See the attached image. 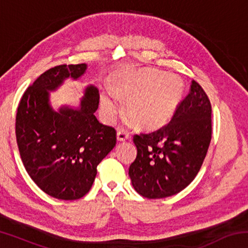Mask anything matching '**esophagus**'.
<instances>
[{
    "label": "esophagus",
    "mask_w": 248,
    "mask_h": 248,
    "mask_svg": "<svg viewBox=\"0 0 248 248\" xmlns=\"http://www.w3.org/2000/svg\"><path fill=\"white\" fill-rule=\"evenodd\" d=\"M130 138H131V136H130V133L127 131V130L119 129L118 131H117V139H118V141L129 140Z\"/></svg>",
    "instance_id": "obj_1"
}]
</instances>
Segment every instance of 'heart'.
<instances>
[{
  "label": "heart",
  "mask_w": 248,
  "mask_h": 248,
  "mask_svg": "<svg viewBox=\"0 0 248 248\" xmlns=\"http://www.w3.org/2000/svg\"><path fill=\"white\" fill-rule=\"evenodd\" d=\"M117 98L125 100V114L133 124L143 129H157L173 117L184 93L182 78L155 69H139L125 72L111 85ZM105 116L112 119L117 109L114 99L100 98Z\"/></svg>",
  "instance_id": "obj_1"
}]
</instances>
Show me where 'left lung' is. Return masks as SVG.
Here are the masks:
<instances>
[{"label": "left lung", "instance_id": "1", "mask_svg": "<svg viewBox=\"0 0 248 248\" xmlns=\"http://www.w3.org/2000/svg\"><path fill=\"white\" fill-rule=\"evenodd\" d=\"M211 133V103L192 79L189 93L169 124L133 136L138 153L129 176L134 189L149 199L166 198L185 189L201 169Z\"/></svg>", "mask_w": 248, "mask_h": 248}]
</instances>
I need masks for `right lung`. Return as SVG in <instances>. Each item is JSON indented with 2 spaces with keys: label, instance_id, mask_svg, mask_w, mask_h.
<instances>
[{
  "label": "right lung",
  "instance_id": "1",
  "mask_svg": "<svg viewBox=\"0 0 248 248\" xmlns=\"http://www.w3.org/2000/svg\"><path fill=\"white\" fill-rule=\"evenodd\" d=\"M86 64H61L46 71L20 98L15 132L28 175L41 190L57 199L77 200L92 188L97 165L116 145V130L100 124L94 112L98 90H85L81 108L49 105V92L66 78H78Z\"/></svg>",
  "mask_w": 248,
  "mask_h": 248
}]
</instances>
